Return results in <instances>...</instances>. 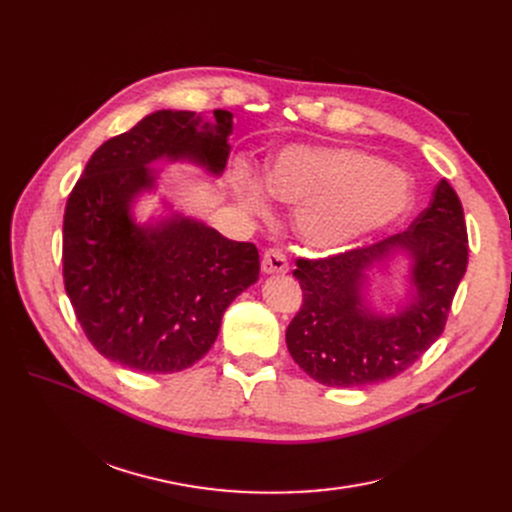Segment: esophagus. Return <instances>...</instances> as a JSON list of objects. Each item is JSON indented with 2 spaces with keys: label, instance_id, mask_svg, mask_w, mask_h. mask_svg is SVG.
Segmentation results:
<instances>
[{
  "label": "esophagus",
  "instance_id": "esophagus-1",
  "mask_svg": "<svg viewBox=\"0 0 512 512\" xmlns=\"http://www.w3.org/2000/svg\"><path fill=\"white\" fill-rule=\"evenodd\" d=\"M262 273L264 275H285L289 271V264H287V258L283 252L279 250H266L262 254Z\"/></svg>",
  "mask_w": 512,
  "mask_h": 512
}]
</instances>
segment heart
<instances>
[{
	"label": "heart",
	"instance_id": "1",
	"mask_svg": "<svg viewBox=\"0 0 512 512\" xmlns=\"http://www.w3.org/2000/svg\"><path fill=\"white\" fill-rule=\"evenodd\" d=\"M266 185L275 198L296 206V233L319 254L354 246L396 223L412 204L400 170L350 148H285L271 162ZM233 189L246 212L264 216L269 210L264 185L250 168H237Z\"/></svg>",
	"mask_w": 512,
	"mask_h": 512
}]
</instances>
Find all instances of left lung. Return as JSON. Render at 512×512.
I'll return each instance as SVG.
<instances>
[{"mask_svg":"<svg viewBox=\"0 0 512 512\" xmlns=\"http://www.w3.org/2000/svg\"><path fill=\"white\" fill-rule=\"evenodd\" d=\"M402 255L407 302L383 315L368 300L370 273ZM465 212L446 179L408 231L375 246L323 260H298L304 291L285 331L298 367L329 387H367L400 375L442 335L456 287L467 271Z\"/></svg>","mask_w":512,"mask_h":512,"instance_id":"obj_1","label":"left lung"}]
</instances>
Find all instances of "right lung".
Segmentation results:
<instances>
[{
    "instance_id": "right-lung-1",
    "label": "right lung",
    "mask_w": 512,
    "mask_h": 512,
    "mask_svg": "<svg viewBox=\"0 0 512 512\" xmlns=\"http://www.w3.org/2000/svg\"><path fill=\"white\" fill-rule=\"evenodd\" d=\"M233 114L204 120L158 110L89 158L68 196L64 287L93 348L127 369L166 375L196 364L216 342L229 304L258 281L254 243L231 241L181 212L139 223L135 202L158 187V160L221 177ZM168 206V204H164Z\"/></svg>"
}]
</instances>
